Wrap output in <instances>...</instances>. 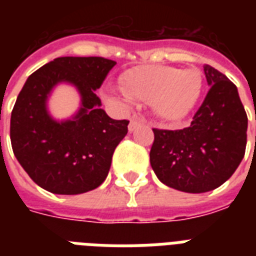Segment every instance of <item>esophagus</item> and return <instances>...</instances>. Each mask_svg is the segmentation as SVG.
Listing matches in <instances>:
<instances>
[{"instance_id":"34e87169","label":"esophagus","mask_w":256,"mask_h":256,"mask_svg":"<svg viewBox=\"0 0 256 256\" xmlns=\"http://www.w3.org/2000/svg\"><path fill=\"white\" fill-rule=\"evenodd\" d=\"M144 120H142V118H140V116H132V120H130V124H128V132H132L140 124H144Z\"/></svg>"}]
</instances>
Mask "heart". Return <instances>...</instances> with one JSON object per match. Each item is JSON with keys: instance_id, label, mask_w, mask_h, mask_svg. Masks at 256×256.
I'll use <instances>...</instances> for the list:
<instances>
[{"instance_id": "1", "label": "heart", "mask_w": 256, "mask_h": 256, "mask_svg": "<svg viewBox=\"0 0 256 256\" xmlns=\"http://www.w3.org/2000/svg\"><path fill=\"white\" fill-rule=\"evenodd\" d=\"M124 92L108 90L112 100L124 104L132 100L152 104L162 120H179L195 108L203 81L195 69L180 70L171 66H140L120 77Z\"/></svg>"}]
</instances>
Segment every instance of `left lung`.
<instances>
[{"mask_svg":"<svg viewBox=\"0 0 256 256\" xmlns=\"http://www.w3.org/2000/svg\"><path fill=\"white\" fill-rule=\"evenodd\" d=\"M210 86L188 128H152L150 164L160 182L184 192H207L226 182L238 168L247 144V114L238 88L204 65Z\"/></svg>","mask_w":256,"mask_h":256,"instance_id":"8db88e82","label":"left lung"}]
</instances>
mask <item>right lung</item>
I'll list each match as a JSON object with an SVG mask.
<instances>
[{
    "label": "right lung",
    "instance_id": "1",
    "mask_svg": "<svg viewBox=\"0 0 256 256\" xmlns=\"http://www.w3.org/2000/svg\"><path fill=\"white\" fill-rule=\"evenodd\" d=\"M116 64L102 57H60L26 80L12 112L10 140L22 168L44 190L82 194L108 176L128 120L110 118L96 90ZM64 83L78 90L80 108L69 118L57 120L48 100Z\"/></svg>",
    "mask_w": 256,
    "mask_h": 256
}]
</instances>
